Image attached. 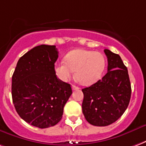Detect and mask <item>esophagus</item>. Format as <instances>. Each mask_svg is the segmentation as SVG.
Here are the masks:
<instances>
[{"label": "esophagus", "mask_w": 146, "mask_h": 146, "mask_svg": "<svg viewBox=\"0 0 146 146\" xmlns=\"http://www.w3.org/2000/svg\"><path fill=\"white\" fill-rule=\"evenodd\" d=\"M72 89H73V90H79L80 88H79L78 87L75 86V85H73V86H72Z\"/></svg>", "instance_id": "1"}]
</instances>
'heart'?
Listing matches in <instances>:
<instances>
[{
	"label": "heart",
	"instance_id": "heart-1",
	"mask_svg": "<svg viewBox=\"0 0 146 146\" xmlns=\"http://www.w3.org/2000/svg\"><path fill=\"white\" fill-rule=\"evenodd\" d=\"M106 60L100 52L87 49H74L69 52L64 61L56 62L54 72L61 81H68L75 71L76 80L82 85L87 86L97 82L105 69Z\"/></svg>",
	"mask_w": 146,
	"mask_h": 146
}]
</instances>
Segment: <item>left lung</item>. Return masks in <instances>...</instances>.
Wrapping results in <instances>:
<instances>
[{
    "label": "left lung",
    "mask_w": 146,
    "mask_h": 146,
    "mask_svg": "<svg viewBox=\"0 0 146 146\" xmlns=\"http://www.w3.org/2000/svg\"><path fill=\"white\" fill-rule=\"evenodd\" d=\"M108 57V73L90 87L82 90V110L92 125L107 126L115 122L125 111L131 88L128 70L119 55L104 49Z\"/></svg>",
    "instance_id": "8db88e82"
}]
</instances>
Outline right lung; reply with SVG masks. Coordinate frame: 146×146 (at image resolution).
Segmentation results:
<instances>
[{
    "mask_svg": "<svg viewBox=\"0 0 146 146\" xmlns=\"http://www.w3.org/2000/svg\"><path fill=\"white\" fill-rule=\"evenodd\" d=\"M58 53L55 46H36L19 59L13 73L11 94L16 111L39 128L59 122L72 94L70 84L61 81L54 72Z\"/></svg>",
    "mask_w": 146,
    "mask_h": 146,
    "instance_id": "add662e5",
    "label": "right lung"
}]
</instances>
